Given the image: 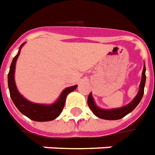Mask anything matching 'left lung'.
Returning a JSON list of instances; mask_svg holds the SVG:
<instances>
[{"mask_svg":"<svg viewBox=\"0 0 155 155\" xmlns=\"http://www.w3.org/2000/svg\"><path fill=\"white\" fill-rule=\"evenodd\" d=\"M146 76H145V65L143 66V70L142 72V79L139 85V93L136 95V97L134 98V100L127 104L126 106H124L118 108H113V109H102L98 107L94 103L92 93H90L87 97V104L89 106L90 109L93 111V114L96 115L99 118L107 119V120H117L124 118V116L131 113L135 108L139 102L141 101L144 92V85H145Z\"/></svg>","mask_w":155,"mask_h":155,"instance_id":"8db88e82","label":"left lung"}]
</instances>
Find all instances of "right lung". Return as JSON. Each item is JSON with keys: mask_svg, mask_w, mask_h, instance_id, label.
Listing matches in <instances>:
<instances>
[{"mask_svg": "<svg viewBox=\"0 0 155 155\" xmlns=\"http://www.w3.org/2000/svg\"><path fill=\"white\" fill-rule=\"evenodd\" d=\"M25 42L21 45L19 48V51L15 58H13L10 71L8 73V87H9L10 95L12 97V100L16 105L17 109L27 118H29L33 121L37 122H46L51 121L56 118H58L62 113V109L64 107L65 100L67 95L77 88L78 85L69 87L62 91L60 97L54 104H39L31 103L30 101L26 99L22 95L18 92L16 88L14 74H15V68H16V62L17 58L19 57L20 51Z\"/></svg>", "mask_w": 155, "mask_h": 155, "instance_id": "right-lung-1", "label": "right lung"}]
</instances>
